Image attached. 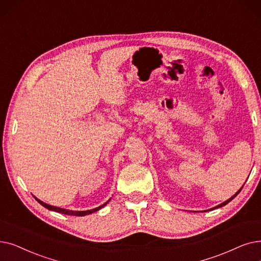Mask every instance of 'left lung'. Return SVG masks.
I'll list each match as a JSON object with an SVG mask.
<instances>
[{
    "mask_svg": "<svg viewBox=\"0 0 261 261\" xmlns=\"http://www.w3.org/2000/svg\"><path fill=\"white\" fill-rule=\"evenodd\" d=\"M243 186H244V185H243ZM243 186H242V188H243ZM242 188H241V189H240L239 191H238V192H237V193H236L234 195H232V196H231L230 198H228L227 200H225L224 202L220 203V205H218V206H215V207H213V208H211V209H209V210H214V209H217V208H221V207H224L225 205H227V203H228L229 201H231V200H232V199H233V198H234V197H236V196H237L238 194H239V193H240V192H241V190H242ZM205 211H208V210H205Z\"/></svg>",
    "mask_w": 261,
    "mask_h": 261,
    "instance_id": "left-lung-1",
    "label": "left lung"
}]
</instances>
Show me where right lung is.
<instances>
[{
    "label": "right lung",
    "instance_id": "add662e5",
    "mask_svg": "<svg viewBox=\"0 0 261 261\" xmlns=\"http://www.w3.org/2000/svg\"><path fill=\"white\" fill-rule=\"evenodd\" d=\"M35 199L40 203L41 206H43L44 208H47L51 211H55V212H60V213H64V214H68V215H75V217H84V215H87V214H90V213H94L98 210H100L101 208H103L105 206H107V203L111 200L109 199L107 202H105L103 205H101L95 209H90V210H85V211H73V210H69V209H64V208H60V207H55V206H51V205H48V203L43 202L42 200L38 199L37 197H35Z\"/></svg>",
    "mask_w": 261,
    "mask_h": 261
}]
</instances>
